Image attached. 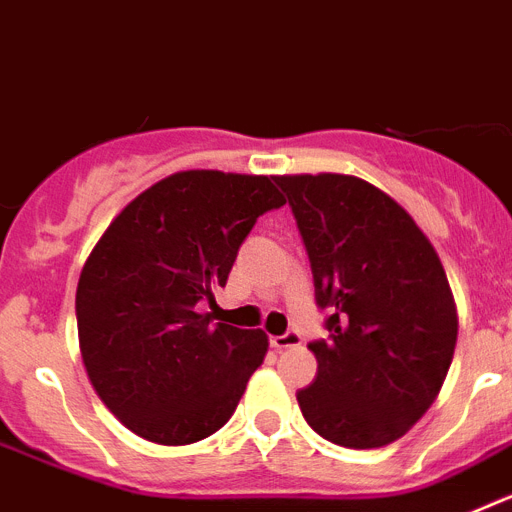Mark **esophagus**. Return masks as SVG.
I'll list each match as a JSON object with an SVG mask.
<instances>
[{
  "label": "esophagus",
  "instance_id": "1",
  "mask_svg": "<svg viewBox=\"0 0 512 512\" xmlns=\"http://www.w3.org/2000/svg\"><path fill=\"white\" fill-rule=\"evenodd\" d=\"M295 346H300V333H295V330H287L284 336L271 338V348H274V351H287V348Z\"/></svg>",
  "mask_w": 512,
  "mask_h": 512
}]
</instances>
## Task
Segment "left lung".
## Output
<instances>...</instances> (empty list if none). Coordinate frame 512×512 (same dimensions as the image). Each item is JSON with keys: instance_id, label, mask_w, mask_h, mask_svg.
<instances>
[{"instance_id": "1", "label": "left lung", "mask_w": 512, "mask_h": 512, "mask_svg": "<svg viewBox=\"0 0 512 512\" xmlns=\"http://www.w3.org/2000/svg\"><path fill=\"white\" fill-rule=\"evenodd\" d=\"M310 256L328 341L297 402L315 433L379 449L423 418L454 359L456 302L436 248L405 207L359 176H274Z\"/></svg>"}]
</instances>
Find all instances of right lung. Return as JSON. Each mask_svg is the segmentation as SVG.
Listing matches in <instances>:
<instances>
[{"mask_svg":"<svg viewBox=\"0 0 512 512\" xmlns=\"http://www.w3.org/2000/svg\"><path fill=\"white\" fill-rule=\"evenodd\" d=\"M271 176L192 169L138 194L104 230L76 287L81 359L99 400L161 446L220 431L269 348L264 330L210 323L256 217L284 205Z\"/></svg>","mask_w":512,"mask_h":512,"instance_id":"add662e5","label":"right lung"}]
</instances>
